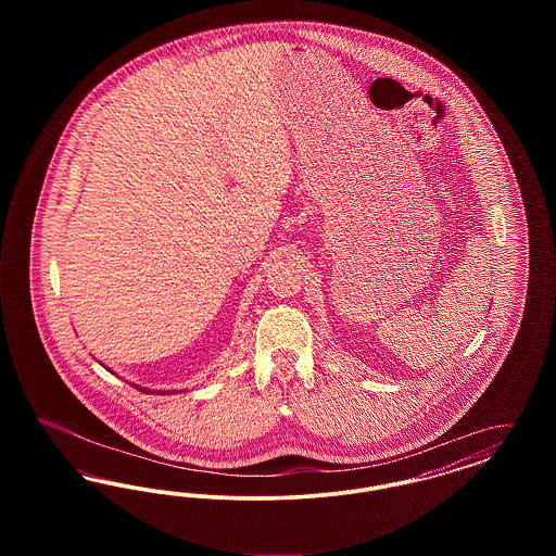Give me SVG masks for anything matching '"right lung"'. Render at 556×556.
Segmentation results:
<instances>
[{
    "instance_id": "add662e5",
    "label": "right lung",
    "mask_w": 556,
    "mask_h": 556,
    "mask_svg": "<svg viewBox=\"0 0 556 556\" xmlns=\"http://www.w3.org/2000/svg\"><path fill=\"white\" fill-rule=\"evenodd\" d=\"M135 388H137V390H141L143 394H146V392H148V394H154V392H150L148 388H139V386H135ZM173 392H175V390H173ZM159 394H162V396H166V394H170V390H166V392H159Z\"/></svg>"
}]
</instances>
